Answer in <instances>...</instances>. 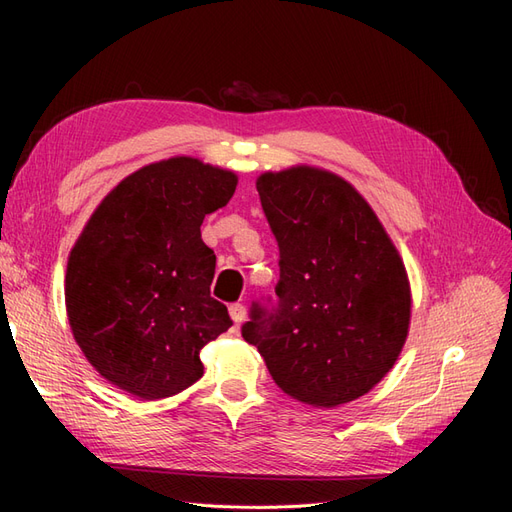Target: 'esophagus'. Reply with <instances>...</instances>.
I'll use <instances>...</instances> for the list:
<instances>
[{
    "instance_id": "obj_1",
    "label": "esophagus",
    "mask_w": 512,
    "mask_h": 512,
    "mask_svg": "<svg viewBox=\"0 0 512 512\" xmlns=\"http://www.w3.org/2000/svg\"><path fill=\"white\" fill-rule=\"evenodd\" d=\"M228 312H230V318L235 320L237 324H239V322H243V320H245V316H247V312H245V305H241V303H232V305L228 307Z\"/></svg>"
}]
</instances>
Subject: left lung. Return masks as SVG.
<instances>
[{
  "label": "left lung",
  "mask_w": 512,
  "mask_h": 512,
  "mask_svg": "<svg viewBox=\"0 0 512 512\" xmlns=\"http://www.w3.org/2000/svg\"><path fill=\"white\" fill-rule=\"evenodd\" d=\"M256 190L280 245V305L275 314L254 307L243 339L292 399L344 406L374 389L404 350V260L363 194L327 168L267 170Z\"/></svg>",
  "instance_id": "left-lung-1"
}]
</instances>
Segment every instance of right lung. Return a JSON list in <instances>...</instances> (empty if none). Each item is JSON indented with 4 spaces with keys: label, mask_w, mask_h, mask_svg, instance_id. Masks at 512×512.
<instances>
[{
    "label": "right lung",
    "mask_w": 512,
    "mask_h": 512,
    "mask_svg": "<svg viewBox=\"0 0 512 512\" xmlns=\"http://www.w3.org/2000/svg\"><path fill=\"white\" fill-rule=\"evenodd\" d=\"M237 173L192 156L134 170L91 213L68 256L66 314L98 374L143 401L203 376L200 350L230 329L211 297L205 215L235 194Z\"/></svg>",
    "instance_id": "1"
}]
</instances>
